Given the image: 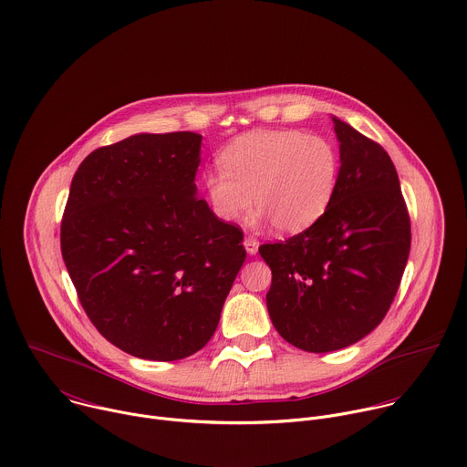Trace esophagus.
Listing matches in <instances>:
<instances>
[{
	"mask_svg": "<svg viewBox=\"0 0 467 467\" xmlns=\"http://www.w3.org/2000/svg\"><path fill=\"white\" fill-rule=\"evenodd\" d=\"M244 247H245V251H247V254H256V251H258V240H254V238H245L244 240Z\"/></svg>",
	"mask_w": 467,
	"mask_h": 467,
	"instance_id": "1",
	"label": "esophagus"
}]
</instances>
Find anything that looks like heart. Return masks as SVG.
<instances>
[{
	"label": "heart",
	"mask_w": 467,
	"mask_h": 467,
	"mask_svg": "<svg viewBox=\"0 0 467 467\" xmlns=\"http://www.w3.org/2000/svg\"><path fill=\"white\" fill-rule=\"evenodd\" d=\"M218 161L223 173L203 179L214 216L236 222L254 203L258 216L281 234L314 225L332 203L340 179L337 148L297 129L245 132L222 150Z\"/></svg>",
	"instance_id": "b5f03b06"
}]
</instances>
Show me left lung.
Wrapping results in <instances>:
<instances>
[{"instance_id": "8db88e82", "label": "left lung", "mask_w": 467, "mask_h": 467, "mask_svg": "<svg viewBox=\"0 0 467 467\" xmlns=\"http://www.w3.org/2000/svg\"><path fill=\"white\" fill-rule=\"evenodd\" d=\"M340 179L327 213L306 231L258 253L270 265L268 312L297 349L357 344L386 316L410 253V218L388 153L332 116Z\"/></svg>"}]
</instances>
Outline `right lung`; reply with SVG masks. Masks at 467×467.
Segmentation results:
<instances>
[{"mask_svg":"<svg viewBox=\"0 0 467 467\" xmlns=\"http://www.w3.org/2000/svg\"><path fill=\"white\" fill-rule=\"evenodd\" d=\"M202 135L140 132L78 168L60 249L79 301L118 349L181 360L213 338L244 234L197 197Z\"/></svg>","mask_w":467,"mask_h":467,"instance_id":"add662e5","label":"right lung"}]
</instances>
